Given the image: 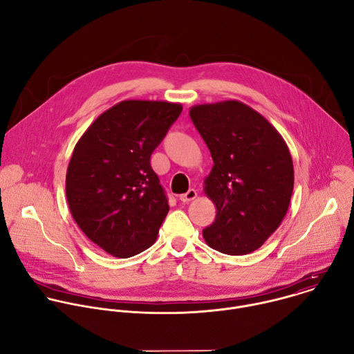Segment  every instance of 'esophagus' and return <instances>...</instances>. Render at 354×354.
<instances>
[{"label": "esophagus", "mask_w": 354, "mask_h": 354, "mask_svg": "<svg viewBox=\"0 0 354 354\" xmlns=\"http://www.w3.org/2000/svg\"><path fill=\"white\" fill-rule=\"evenodd\" d=\"M197 197V192L194 189H189L185 194H180L179 196V200L183 201V203H187V201H192Z\"/></svg>", "instance_id": "1"}]
</instances>
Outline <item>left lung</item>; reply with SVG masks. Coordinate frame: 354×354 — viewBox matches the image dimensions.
<instances>
[{"label": "left lung", "mask_w": 354, "mask_h": 354, "mask_svg": "<svg viewBox=\"0 0 354 354\" xmlns=\"http://www.w3.org/2000/svg\"><path fill=\"white\" fill-rule=\"evenodd\" d=\"M189 115L214 162L203 190L217 214L203 238L221 254H250L287 214L294 187L288 147L261 113L239 100L196 105Z\"/></svg>", "instance_id": "8db88e82"}]
</instances>
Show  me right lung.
I'll list each match as a JSON object with an SVG mask.
<instances>
[{"label":"right lung","instance_id":"obj_1","mask_svg":"<svg viewBox=\"0 0 354 354\" xmlns=\"http://www.w3.org/2000/svg\"><path fill=\"white\" fill-rule=\"evenodd\" d=\"M180 112V104L122 100L75 144L66 176L71 216L93 243L116 258L153 245L169 212L149 158Z\"/></svg>","mask_w":354,"mask_h":354}]
</instances>
